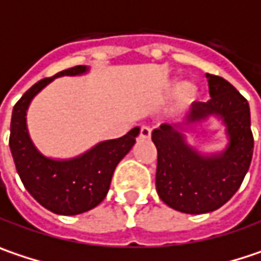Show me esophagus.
<instances>
[{
    "mask_svg": "<svg viewBox=\"0 0 261 261\" xmlns=\"http://www.w3.org/2000/svg\"><path fill=\"white\" fill-rule=\"evenodd\" d=\"M151 137V129L148 126H141L140 130V138L141 140H150Z\"/></svg>",
    "mask_w": 261,
    "mask_h": 261,
    "instance_id": "1",
    "label": "esophagus"
}]
</instances>
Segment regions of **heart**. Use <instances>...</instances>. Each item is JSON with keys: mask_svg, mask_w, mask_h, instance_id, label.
I'll return each mask as SVG.
<instances>
[{"mask_svg": "<svg viewBox=\"0 0 261 261\" xmlns=\"http://www.w3.org/2000/svg\"><path fill=\"white\" fill-rule=\"evenodd\" d=\"M178 96L182 102L189 103L192 101H195V98L197 96V89L193 83L190 82H184L178 86Z\"/></svg>", "mask_w": 261, "mask_h": 261, "instance_id": "b5f03b06", "label": "heart"}]
</instances>
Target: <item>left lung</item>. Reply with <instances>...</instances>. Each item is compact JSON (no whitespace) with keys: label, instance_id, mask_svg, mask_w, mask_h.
<instances>
[{"label":"left lung","instance_id":"1","mask_svg":"<svg viewBox=\"0 0 261 261\" xmlns=\"http://www.w3.org/2000/svg\"><path fill=\"white\" fill-rule=\"evenodd\" d=\"M205 77L211 99L193 102L179 120L163 123L151 134L158 148L159 197L184 214H206L223 206L242 184L254 148L247 99L227 80ZM211 117L225 127L228 144L218 152H200L187 135Z\"/></svg>","mask_w":261,"mask_h":261}]
</instances>
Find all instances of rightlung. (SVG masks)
<instances>
[{"label": "right lung", "instance_id": "obj_1", "mask_svg": "<svg viewBox=\"0 0 261 261\" xmlns=\"http://www.w3.org/2000/svg\"><path fill=\"white\" fill-rule=\"evenodd\" d=\"M90 66L79 65L35 83L13 108L10 150L25 189L40 205L59 215H77L98 206L108 193L116 166L134 147L140 127L116 140L101 141L68 159L43 154L31 140L27 113L32 99L59 77L86 75Z\"/></svg>", "mask_w": 261, "mask_h": 261}]
</instances>
